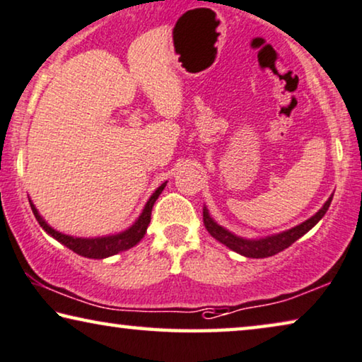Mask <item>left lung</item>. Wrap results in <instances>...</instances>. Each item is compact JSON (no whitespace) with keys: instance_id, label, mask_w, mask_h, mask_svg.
<instances>
[{"instance_id":"obj_1","label":"left lung","mask_w":362,"mask_h":362,"mask_svg":"<svg viewBox=\"0 0 362 362\" xmlns=\"http://www.w3.org/2000/svg\"><path fill=\"white\" fill-rule=\"evenodd\" d=\"M332 198L333 195L327 199L325 204H323L319 211L312 216V218L304 221V223H300L299 226H294V228H291L288 230H283V233L279 234L260 237V239H245V237H240V235H235L234 233H230V230L216 223L211 216H209L206 206H203V223L208 233L211 234L216 240H219L221 244L229 247L230 250L240 253V255H244L247 258H267V257L276 255V253L283 252L284 249H288L289 245H293L294 242L300 239L302 235L309 233V230L319 223L323 216H325L327 209L332 203Z\"/></svg>"}]
</instances>
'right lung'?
<instances>
[{
  "label": "right lung",
  "instance_id": "right-lung-1",
  "mask_svg": "<svg viewBox=\"0 0 362 362\" xmlns=\"http://www.w3.org/2000/svg\"><path fill=\"white\" fill-rule=\"evenodd\" d=\"M165 185H167V182H164L163 185L158 187V190L151 195L148 203L144 204L141 214L138 216V219L134 221V223L129 226L128 229L123 230V233H118L113 235H104V237H74V235H66V234L58 233L57 229H53L52 226L47 224V221L42 218L39 211H37L35 204L32 203L30 199H29V203H30L32 213H34L35 219L39 221L40 228L45 230L48 235H52L53 239L62 242L64 247H68L69 250H73L74 253H78V255H81V257L97 258V260H100V258L112 257L118 252L132 249V247L136 245L138 242L143 239L144 234H146L148 226L151 223V211H153L156 199L159 198L160 193H163Z\"/></svg>",
  "mask_w": 362,
  "mask_h": 362
}]
</instances>
